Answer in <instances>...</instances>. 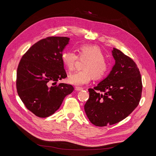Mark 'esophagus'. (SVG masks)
Returning <instances> with one entry per match:
<instances>
[{"mask_svg": "<svg viewBox=\"0 0 156 156\" xmlns=\"http://www.w3.org/2000/svg\"><path fill=\"white\" fill-rule=\"evenodd\" d=\"M75 90H76V91H80L83 90V88L80 87H75Z\"/></svg>", "mask_w": 156, "mask_h": 156, "instance_id": "obj_1", "label": "esophagus"}]
</instances>
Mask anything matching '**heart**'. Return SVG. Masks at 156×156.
<instances>
[{
	"label": "heart",
	"instance_id": "1",
	"mask_svg": "<svg viewBox=\"0 0 156 156\" xmlns=\"http://www.w3.org/2000/svg\"><path fill=\"white\" fill-rule=\"evenodd\" d=\"M80 59H87L83 65V70L70 75L69 83L74 86H83L88 84L93 77L98 79L105 76L108 65L105 60L102 50L97 46L84 44L79 48ZM78 60L77 55L73 51H65L62 55V60L65 67L72 71Z\"/></svg>",
	"mask_w": 156,
	"mask_h": 156
}]
</instances>
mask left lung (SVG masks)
I'll return each instance as SVG.
<instances>
[{
	"label": "left lung",
	"instance_id": "left-lung-1",
	"mask_svg": "<svg viewBox=\"0 0 156 156\" xmlns=\"http://www.w3.org/2000/svg\"><path fill=\"white\" fill-rule=\"evenodd\" d=\"M112 55L115 64L106 78L93 89L84 105L89 120L96 126L116 124L127 117L140 102L142 78L131 58L115 48Z\"/></svg>",
	"mask_w": 156,
	"mask_h": 156
}]
</instances>
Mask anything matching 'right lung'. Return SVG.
<instances>
[{"mask_svg":"<svg viewBox=\"0 0 156 156\" xmlns=\"http://www.w3.org/2000/svg\"><path fill=\"white\" fill-rule=\"evenodd\" d=\"M69 40L66 37L42 39L34 44L20 62L18 94L26 107L39 117L53 114L65 96L74 90L70 84H56L58 80L67 77L62 55Z\"/></svg>","mask_w":156,"mask_h":156,"instance_id":"add662e5","label":"right lung"}]
</instances>
